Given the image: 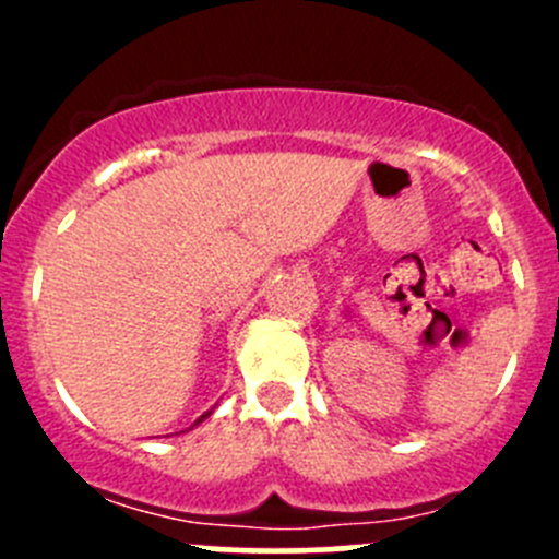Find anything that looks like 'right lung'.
<instances>
[{"mask_svg":"<svg viewBox=\"0 0 559 559\" xmlns=\"http://www.w3.org/2000/svg\"><path fill=\"white\" fill-rule=\"evenodd\" d=\"M205 416H211V411H207V414H205ZM205 416H200V419H197V425H200V421H202V419H205Z\"/></svg>","mask_w":559,"mask_h":559,"instance_id":"add662e5","label":"right lung"}]
</instances>
